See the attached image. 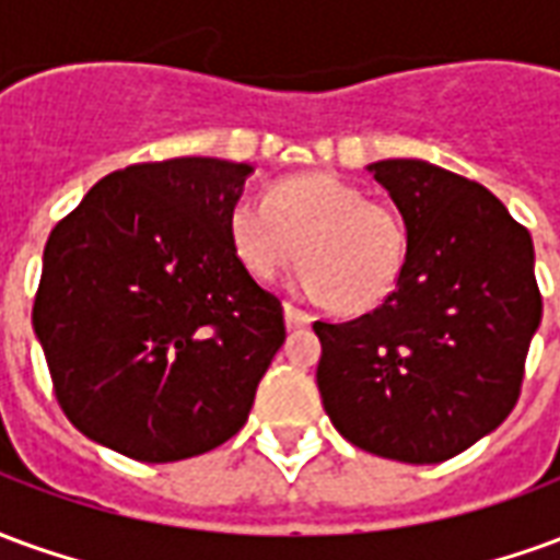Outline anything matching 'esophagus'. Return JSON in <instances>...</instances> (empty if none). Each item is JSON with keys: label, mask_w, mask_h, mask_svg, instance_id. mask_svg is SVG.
<instances>
[{"label": "esophagus", "mask_w": 560, "mask_h": 560, "mask_svg": "<svg viewBox=\"0 0 560 560\" xmlns=\"http://www.w3.org/2000/svg\"><path fill=\"white\" fill-rule=\"evenodd\" d=\"M308 320H312V315H305L303 308H296V305L284 303V324H288V329L305 327Z\"/></svg>", "instance_id": "1"}]
</instances>
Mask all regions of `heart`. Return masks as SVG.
Returning <instances> with one entry per match:
<instances>
[{"label": "heart", "instance_id": "1", "mask_svg": "<svg viewBox=\"0 0 560 560\" xmlns=\"http://www.w3.org/2000/svg\"><path fill=\"white\" fill-rule=\"evenodd\" d=\"M240 264L269 281L296 260V284L345 315L372 312L399 288L408 264V228L399 209L369 200L336 173L284 179L269 200L240 197L228 219Z\"/></svg>", "mask_w": 560, "mask_h": 560}]
</instances>
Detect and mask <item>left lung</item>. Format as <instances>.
Masks as SVG:
<instances>
[{
	"label": "left lung",
	"mask_w": 560,
	"mask_h": 560,
	"mask_svg": "<svg viewBox=\"0 0 560 560\" xmlns=\"http://www.w3.org/2000/svg\"><path fill=\"white\" fill-rule=\"evenodd\" d=\"M408 228L396 291L369 315L315 320L324 411L353 446L438 465L513 411L540 327L530 233L498 197L422 159L365 164Z\"/></svg>",
	"instance_id": "obj_1"
}]
</instances>
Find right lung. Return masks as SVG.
Segmentation results:
<instances>
[{
    "mask_svg": "<svg viewBox=\"0 0 560 560\" xmlns=\"http://www.w3.org/2000/svg\"><path fill=\"white\" fill-rule=\"evenodd\" d=\"M245 161L131 164L92 185L44 245L32 327L74 429L138 462L240 432L284 345L279 296L233 252Z\"/></svg>",
    "mask_w": 560,
    "mask_h": 560,
    "instance_id": "add662e5",
    "label": "right lung"
}]
</instances>
